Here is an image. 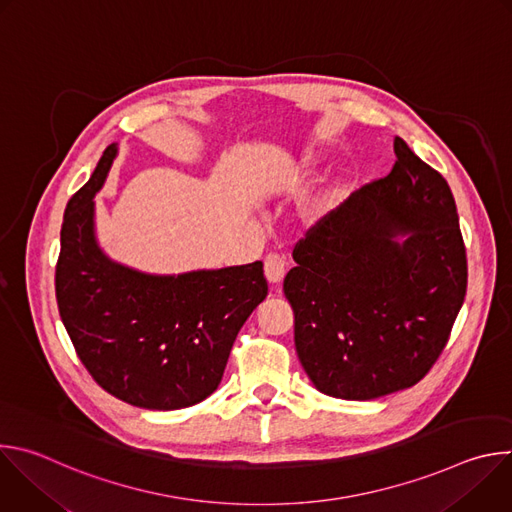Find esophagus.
Masks as SVG:
<instances>
[{"label":"esophagus","instance_id":"obj_1","mask_svg":"<svg viewBox=\"0 0 512 512\" xmlns=\"http://www.w3.org/2000/svg\"><path fill=\"white\" fill-rule=\"evenodd\" d=\"M285 271H287V263L281 255L271 253L265 257V277L271 285H279L285 277Z\"/></svg>","mask_w":512,"mask_h":512}]
</instances>
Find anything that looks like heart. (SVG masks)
I'll list each match as a JSON object with an SVG mask.
<instances>
[{
  "label": "heart",
  "instance_id": "1",
  "mask_svg": "<svg viewBox=\"0 0 512 512\" xmlns=\"http://www.w3.org/2000/svg\"><path fill=\"white\" fill-rule=\"evenodd\" d=\"M316 164V156L314 154H304L302 156V162H300V168H310ZM330 210V202L328 200H318L312 208H310V218L312 221H318V218H322L326 212Z\"/></svg>",
  "mask_w": 512,
  "mask_h": 512
}]
</instances>
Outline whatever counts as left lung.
<instances>
[{
	"label": "left lung",
	"instance_id": "1",
	"mask_svg": "<svg viewBox=\"0 0 512 512\" xmlns=\"http://www.w3.org/2000/svg\"><path fill=\"white\" fill-rule=\"evenodd\" d=\"M393 145L389 176L318 221L283 279L298 358L316 389L336 399L369 401L419 383L466 296L452 190L401 137Z\"/></svg>",
	"mask_w": 512,
	"mask_h": 512
}]
</instances>
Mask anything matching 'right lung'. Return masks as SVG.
Listing matches in <instances>:
<instances>
[{
    "instance_id": "1",
    "label": "right lung",
    "mask_w": 512,
    "mask_h": 512,
    "mask_svg": "<svg viewBox=\"0 0 512 512\" xmlns=\"http://www.w3.org/2000/svg\"><path fill=\"white\" fill-rule=\"evenodd\" d=\"M117 143L64 210L56 302L85 369L113 397L172 411L204 401L233 342L265 300L263 263L152 275L109 259L95 235V194Z\"/></svg>"
}]
</instances>
